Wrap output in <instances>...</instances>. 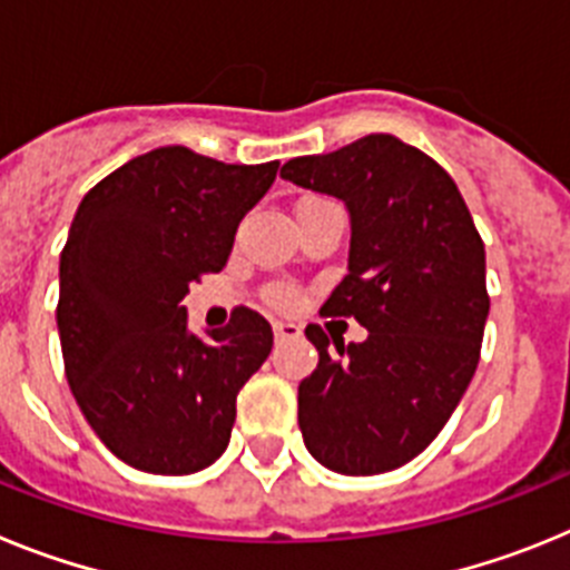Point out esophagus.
Masks as SVG:
<instances>
[{"label": "esophagus", "instance_id": "obj_1", "mask_svg": "<svg viewBox=\"0 0 570 570\" xmlns=\"http://www.w3.org/2000/svg\"><path fill=\"white\" fill-rule=\"evenodd\" d=\"M302 334V328L296 325V322H288V320H279L274 322V336L276 340H296V336Z\"/></svg>", "mask_w": 570, "mask_h": 570}]
</instances>
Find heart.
I'll return each mask as SVG.
<instances>
[{"instance_id":"heart-1","label":"heart","mask_w":570,"mask_h":570,"mask_svg":"<svg viewBox=\"0 0 570 570\" xmlns=\"http://www.w3.org/2000/svg\"><path fill=\"white\" fill-rule=\"evenodd\" d=\"M274 302H276V305H291V302H294V291H291V288H276L274 291Z\"/></svg>"}]
</instances>
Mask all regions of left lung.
I'll use <instances>...</instances> for the list:
<instances>
[{"label":"left lung","instance_id":"obj_1","mask_svg":"<svg viewBox=\"0 0 570 570\" xmlns=\"http://www.w3.org/2000/svg\"><path fill=\"white\" fill-rule=\"evenodd\" d=\"M282 179L336 196L351 216L347 274L322 314L354 316L367 336L299 382V431L320 465L345 476L394 471L451 420L480 362L488 320L485 245L454 179L391 134L362 136L282 165Z\"/></svg>","mask_w":570,"mask_h":570}]
</instances>
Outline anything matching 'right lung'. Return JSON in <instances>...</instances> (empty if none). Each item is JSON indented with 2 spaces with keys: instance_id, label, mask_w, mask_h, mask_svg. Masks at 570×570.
<instances>
[{
  "instance_id": "add662e5",
  "label": "right lung",
  "mask_w": 570,
  "mask_h": 570,
  "mask_svg": "<svg viewBox=\"0 0 570 570\" xmlns=\"http://www.w3.org/2000/svg\"><path fill=\"white\" fill-rule=\"evenodd\" d=\"M276 170L168 145L79 203L59 259L65 376L94 434L136 471L196 473L228 448L236 394L268 360L274 331L236 308L199 336L183 299L199 274L225 268L242 216Z\"/></svg>"
}]
</instances>
